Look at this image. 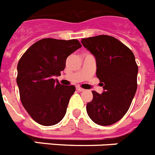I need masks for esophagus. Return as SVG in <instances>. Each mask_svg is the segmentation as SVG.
Here are the masks:
<instances>
[{"label":"esophagus","instance_id":"esophagus-1","mask_svg":"<svg viewBox=\"0 0 155 155\" xmlns=\"http://www.w3.org/2000/svg\"><path fill=\"white\" fill-rule=\"evenodd\" d=\"M76 89H77V91H84V88H82V87H79V86H77Z\"/></svg>","mask_w":155,"mask_h":155}]
</instances>
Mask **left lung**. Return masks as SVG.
Returning <instances> with one entry per match:
<instances>
[{"instance_id":"8db88e82","label":"left lung","mask_w":155,"mask_h":155,"mask_svg":"<svg viewBox=\"0 0 155 155\" xmlns=\"http://www.w3.org/2000/svg\"><path fill=\"white\" fill-rule=\"evenodd\" d=\"M83 46L96 60V76L103 92L93 91V99L86 106L91 120L109 126L127 113L137 87L138 67L134 53L113 36L100 35L81 39Z\"/></svg>"}]
</instances>
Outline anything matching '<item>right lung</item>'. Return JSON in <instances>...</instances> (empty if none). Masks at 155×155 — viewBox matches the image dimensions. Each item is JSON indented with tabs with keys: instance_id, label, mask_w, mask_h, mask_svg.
I'll return each mask as SVG.
<instances>
[{
	"instance_id": "right-lung-1",
	"label": "right lung",
	"mask_w": 155,
	"mask_h": 155,
	"mask_svg": "<svg viewBox=\"0 0 155 155\" xmlns=\"http://www.w3.org/2000/svg\"><path fill=\"white\" fill-rule=\"evenodd\" d=\"M81 47L77 39L46 38L31 45L19 60L17 84L23 106L42 126L61 122L67 112L74 85H62L54 79L64 71L66 60Z\"/></svg>"
}]
</instances>
